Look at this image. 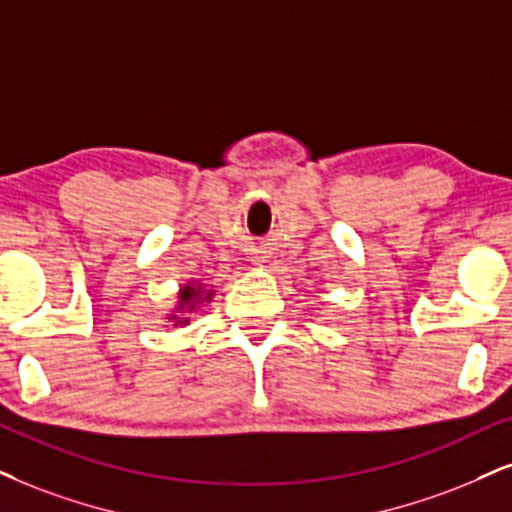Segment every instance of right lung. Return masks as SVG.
Wrapping results in <instances>:
<instances>
[{
  "label": "right lung",
  "mask_w": 512,
  "mask_h": 512,
  "mask_svg": "<svg viewBox=\"0 0 512 512\" xmlns=\"http://www.w3.org/2000/svg\"><path fill=\"white\" fill-rule=\"evenodd\" d=\"M213 296H216V289L204 285V282H185V285L178 289V301H175V306L170 308V313H166L168 323H173L175 327L189 325V313H197L201 306L211 304Z\"/></svg>",
  "instance_id": "1"
}]
</instances>
